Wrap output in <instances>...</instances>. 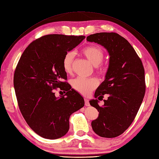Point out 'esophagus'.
Masks as SVG:
<instances>
[{"mask_svg": "<svg viewBox=\"0 0 159 159\" xmlns=\"http://www.w3.org/2000/svg\"><path fill=\"white\" fill-rule=\"evenodd\" d=\"M84 101H85V105L87 106V107L90 106V102H89V100L87 98H85Z\"/></svg>", "mask_w": 159, "mask_h": 159, "instance_id": "34e87169", "label": "esophagus"}]
</instances>
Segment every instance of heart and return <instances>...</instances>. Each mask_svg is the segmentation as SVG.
Segmentation results:
<instances>
[{"label": "heart", "mask_w": 159, "mask_h": 159, "mask_svg": "<svg viewBox=\"0 0 159 159\" xmlns=\"http://www.w3.org/2000/svg\"><path fill=\"white\" fill-rule=\"evenodd\" d=\"M83 55L86 59L95 67H97L101 63L104 57L102 50L97 46L90 45L85 47L82 50ZM75 59V52L69 51L65 54L63 59V68L64 71L69 73L72 71L73 61ZM98 71H103L102 68L98 69ZM72 87L77 92L83 95H88L98 86V81L95 78L85 79L82 77H77L72 80Z\"/></svg>", "instance_id": "b5f03b06"}]
</instances>
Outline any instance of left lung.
I'll use <instances>...</instances> for the list:
<instances>
[{
  "label": "left lung",
  "instance_id": "obj_1",
  "mask_svg": "<svg viewBox=\"0 0 159 159\" xmlns=\"http://www.w3.org/2000/svg\"><path fill=\"white\" fill-rule=\"evenodd\" d=\"M86 40L102 46L110 57L105 80L96 89V99L90 100L99 112L92 127L100 137L115 138L128 128L141 106L146 91L144 69L132 46L117 33H96ZM104 94L109 97L100 107L98 99Z\"/></svg>",
  "mask_w": 159,
  "mask_h": 159
}]
</instances>
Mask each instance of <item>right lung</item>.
I'll list each match as a JSON object with an SVG mask.
<instances>
[{"instance_id": "right-lung-1", "label": "right lung", "mask_w": 159, "mask_h": 159, "mask_svg": "<svg viewBox=\"0 0 159 159\" xmlns=\"http://www.w3.org/2000/svg\"><path fill=\"white\" fill-rule=\"evenodd\" d=\"M85 38L46 35L32 42L18 62L13 84L19 109L31 129L42 138L55 140L65 135L69 117L84 106L82 96L63 82L67 73L63 59ZM57 87L66 94L57 98L53 90Z\"/></svg>"}]
</instances>
